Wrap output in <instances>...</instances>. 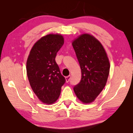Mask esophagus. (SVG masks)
Masks as SVG:
<instances>
[{"mask_svg": "<svg viewBox=\"0 0 133 133\" xmlns=\"http://www.w3.org/2000/svg\"><path fill=\"white\" fill-rule=\"evenodd\" d=\"M70 78H71V76H68L66 77V83H69V81L70 80Z\"/></svg>", "mask_w": 133, "mask_h": 133, "instance_id": "1", "label": "esophagus"}]
</instances>
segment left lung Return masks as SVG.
I'll list each match as a JSON object with an SVG mask.
<instances>
[{"label": "left lung", "instance_id": "8db88e82", "mask_svg": "<svg viewBox=\"0 0 133 133\" xmlns=\"http://www.w3.org/2000/svg\"><path fill=\"white\" fill-rule=\"evenodd\" d=\"M82 70L80 83L73 90L84 103L95 100L106 84L110 63L102 44L92 36L84 34L72 43Z\"/></svg>", "mask_w": 133, "mask_h": 133}]
</instances>
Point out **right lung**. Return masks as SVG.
Here are the masks:
<instances>
[{
    "instance_id": "obj_1",
    "label": "right lung",
    "mask_w": 133,
    "mask_h": 133,
    "mask_svg": "<svg viewBox=\"0 0 133 133\" xmlns=\"http://www.w3.org/2000/svg\"><path fill=\"white\" fill-rule=\"evenodd\" d=\"M64 44L60 35H48L36 43L27 60L26 70L33 91L45 104H52L59 97L66 82L55 58Z\"/></svg>"
}]
</instances>
